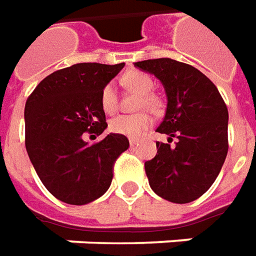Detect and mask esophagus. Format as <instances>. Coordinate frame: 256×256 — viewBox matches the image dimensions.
<instances>
[{
	"label": "esophagus",
	"instance_id": "esophagus-1",
	"mask_svg": "<svg viewBox=\"0 0 256 256\" xmlns=\"http://www.w3.org/2000/svg\"><path fill=\"white\" fill-rule=\"evenodd\" d=\"M128 142H130V146L133 147V146H136V144L138 142V138H134V137H132V138H128Z\"/></svg>",
	"mask_w": 256,
	"mask_h": 256
}]
</instances>
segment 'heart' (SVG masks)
<instances>
[{
  "label": "heart",
  "mask_w": 256,
  "mask_h": 256,
  "mask_svg": "<svg viewBox=\"0 0 256 256\" xmlns=\"http://www.w3.org/2000/svg\"><path fill=\"white\" fill-rule=\"evenodd\" d=\"M123 84L132 91L142 94V99L138 100V105H137L140 110L142 109H148L151 112L160 110L161 100L157 95L151 92L154 90V81L148 74L142 71H128L123 77ZM100 106L104 112L108 114H114L118 109V94L112 82H108L100 91ZM151 123H152V119L150 118V114L142 112V114H119L110 120L109 128L114 133H118V134L138 137L150 128Z\"/></svg>",
  "instance_id": "heart-1"
}]
</instances>
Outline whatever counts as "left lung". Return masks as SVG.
Segmentation results:
<instances>
[{"mask_svg": "<svg viewBox=\"0 0 256 256\" xmlns=\"http://www.w3.org/2000/svg\"><path fill=\"white\" fill-rule=\"evenodd\" d=\"M164 85L166 112L158 133L176 138L157 142L147 161L151 189L165 200L189 203L200 198L217 178L228 151V110L216 85L203 72L172 58L134 62Z\"/></svg>", "mask_w": 256, "mask_h": 256, "instance_id": "obj_1", "label": "left lung"}]
</instances>
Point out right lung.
<instances>
[{
    "label": "right lung",
    "instance_id": "right-lung-1",
    "mask_svg": "<svg viewBox=\"0 0 256 256\" xmlns=\"http://www.w3.org/2000/svg\"><path fill=\"white\" fill-rule=\"evenodd\" d=\"M123 67L74 64L48 76L26 100V151L42 184L58 200L86 204L110 186L128 137L110 133L88 144L84 133L99 136L108 128L100 91Z\"/></svg>",
    "mask_w": 256,
    "mask_h": 256
}]
</instances>
